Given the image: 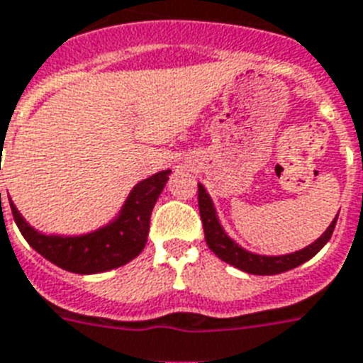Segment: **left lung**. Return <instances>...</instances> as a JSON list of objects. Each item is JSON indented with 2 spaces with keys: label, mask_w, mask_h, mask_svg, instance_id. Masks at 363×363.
I'll return each instance as SVG.
<instances>
[{
  "label": "left lung",
  "mask_w": 363,
  "mask_h": 363,
  "mask_svg": "<svg viewBox=\"0 0 363 363\" xmlns=\"http://www.w3.org/2000/svg\"><path fill=\"white\" fill-rule=\"evenodd\" d=\"M197 201H199L201 221H203L205 240L210 251L214 252L216 257L221 258L223 262L230 264V266L238 267V269L245 271V273H252V275H277V273H284V271L294 269V267L301 266V264H304V262L310 260L312 257H315L323 249V245L330 240L337 221L336 216L321 238L315 240L308 247L301 249L297 252H291V255H284V257H260V255H252V252L238 247L225 234V230L221 228V225L218 221V216H216L214 205H212L208 194H206V190L201 184L197 188Z\"/></svg>",
  "instance_id": "left-lung-1"
}]
</instances>
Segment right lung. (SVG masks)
I'll return each instance as SVG.
<instances>
[{
  "label": "right lung",
  "mask_w": 363,
  "mask_h": 363,
  "mask_svg": "<svg viewBox=\"0 0 363 363\" xmlns=\"http://www.w3.org/2000/svg\"><path fill=\"white\" fill-rule=\"evenodd\" d=\"M169 173L172 172L166 169L138 182L125 201L120 218L108 227L99 228L86 236L62 238V236H45L36 233L35 228L26 223V219L21 218L11 201L12 218L27 243L40 252L42 257L53 262L55 266L79 275L116 269L144 251L151 212L160 191L166 186Z\"/></svg>",
  "instance_id": "obj_1"
}]
</instances>
